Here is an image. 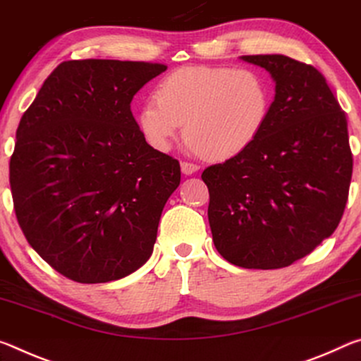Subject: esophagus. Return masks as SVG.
Here are the masks:
<instances>
[{
	"mask_svg": "<svg viewBox=\"0 0 361 361\" xmlns=\"http://www.w3.org/2000/svg\"><path fill=\"white\" fill-rule=\"evenodd\" d=\"M180 169H182V173H184L185 176H192V174L197 173V171L200 169V166H198V164H195V163L182 161L180 163Z\"/></svg>",
	"mask_w": 361,
	"mask_h": 361,
	"instance_id": "obj_1",
	"label": "esophagus"
}]
</instances>
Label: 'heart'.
<instances>
[{
    "label": "heart",
    "mask_w": 361,
    "mask_h": 361,
    "mask_svg": "<svg viewBox=\"0 0 361 361\" xmlns=\"http://www.w3.org/2000/svg\"><path fill=\"white\" fill-rule=\"evenodd\" d=\"M153 99L137 114L140 133L153 149L169 150L184 125L192 149L209 159H228L261 137L271 86L254 68L192 65L159 80Z\"/></svg>",
    "instance_id": "b5f03b06"
}]
</instances>
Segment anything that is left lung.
Here are the masks:
<instances>
[{
  "mask_svg": "<svg viewBox=\"0 0 361 361\" xmlns=\"http://www.w3.org/2000/svg\"><path fill=\"white\" fill-rule=\"evenodd\" d=\"M267 70L275 99L250 149L206 168L216 250L245 269H281L333 235L352 179L347 118L324 76L281 54L243 56Z\"/></svg>",
  "mask_w": 361,
  "mask_h": 361,
  "instance_id": "obj_1",
  "label": "left lung"
}]
</instances>
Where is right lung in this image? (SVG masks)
<instances>
[{"label": "right lung", "mask_w": 361, "mask_h": 361, "mask_svg": "<svg viewBox=\"0 0 361 361\" xmlns=\"http://www.w3.org/2000/svg\"><path fill=\"white\" fill-rule=\"evenodd\" d=\"M166 65L67 61L22 115L9 163L17 221L67 279L120 280L149 261L180 166L142 135L131 102Z\"/></svg>", "instance_id": "obj_1"}]
</instances>
